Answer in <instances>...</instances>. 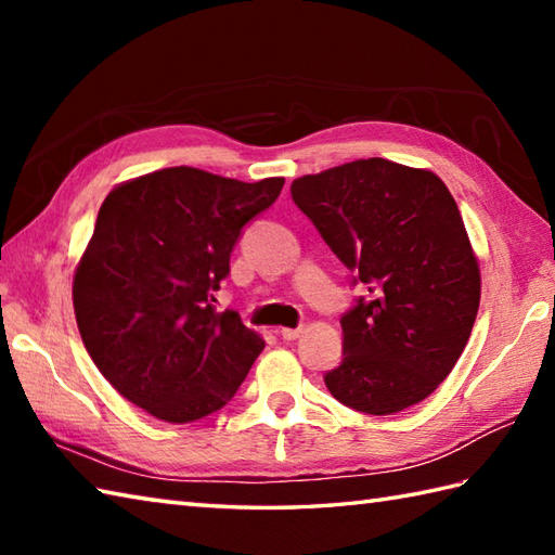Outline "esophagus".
I'll return each instance as SVG.
<instances>
[{
  "label": "esophagus",
  "mask_w": 555,
  "mask_h": 555,
  "mask_svg": "<svg viewBox=\"0 0 555 555\" xmlns=\"http://www.w3.org/2000/svg\"><path fill=\"white\" fill-rule=\"evenodd\" d=\"M300 334H302V326H298V328L281 326V328H279V336L284 338V340H296V338H300Z\"/></svg>",
  "instance_id": "esophagus-1"
}]
</instances>
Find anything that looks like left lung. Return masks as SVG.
Instances as JSON below:
<instances>
[{
    "mask_svg": "<svg viewBox=\"0 0 555 555\" xmlns=\"http://www.w3.org/2000/svg\"><path fill=\"white\" fill-rule=\"evenodd\" d=\"M291 195L370 291L340 320L344 360L326 388L367 415L417 405L455 367L479 310V262L453 195L434 171L382 157L300 176Z\"/></svg>",
    "mask_w": 555,
    "mask_h": 555,
    "instance_id": "8db88e82",
    "label": "left lung"
}]
</instances>
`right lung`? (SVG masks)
<instances>
[{"label":"right lung","mask_w":555,"mask_h":555,"mask_svg":"<svg viewBox=\"0 0 555 555\" xmlns=\"http://www.w3.org/2000/svg\"><path fill=\"white\" fill-rule=\"evenodd\" d=\"M284 179L245 183L193 167L124 181L104 197L74 274L82 344L104 379L147 415L185 424L221 410L264 340L211 291L241 229Z\"/></svg>","instance_id":"right-lung-1"}]
</instances>
